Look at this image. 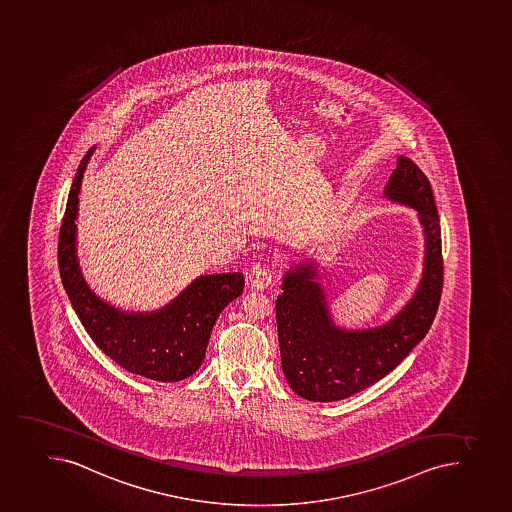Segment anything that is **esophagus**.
<instances>
[{
    "label": "esophagus",
    "instance_id": "34e87169",
    "mask_svg": "<svg viewBox=\"0 0 512 512\" xmlns=\"http://www.w3.org/2000/svg\"><path fill=\"white\" fill-rule=\"evenodd\" d=\"M272 278V267H268V265H255L252 268V272H250L249 283L252 285V288L263 290V288H267L272 283Z\"/></svg>",
    "mask_w": 512,
    "mask_h": 512
}]
</instances>
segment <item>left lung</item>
<instances>
[{"label":"left lung","instance_id":"left-lung-1","mask_svg":"<svg viewBox=\"0 0 512 512\" xmlns=\"http://www.w3.org/2000/svg\"><path fill=\"white\" fill-rule=\"evenodd\" d=\"M391 200L419 212L426 234V262L418 292L390 323L363 331H343L331 323L313 267L288 272L275 302L283 375L298 396L340 401L363 391L395 370L428 333L443 290L441 225L433 189L408 157L386 185Z\"/></svg>","mask_w":512,"mask_h":512}]
</instances>
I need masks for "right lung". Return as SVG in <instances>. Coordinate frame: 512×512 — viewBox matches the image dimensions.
Wrapping results in <instances>:
<instances>
[{
    "instance_id": "obj_1",
    "label": "right lung",
    "mask_w": 512,
    "mask_h": 512,
    "mask_svg": "<svg viewBox=\"0 0 512 512\" xmlns=\"http://www.w3.org/2000/svg\"><path fill=\"white\" fill-rule=\"evenodd\" d=\"M94 149L83 157L69 190L59 230L58 265L64 290L91 340L124 370L157 381H181L202 365L220 312L244 292L242 273L205 275L161 312H119L84 283L76 262V215L83 174Z\"/></svg>"
}]
</instances>
